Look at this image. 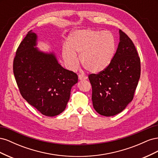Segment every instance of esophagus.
Returning <instances> with one entry per match:
<instances>
[{
  "instance_id": "esophagus-1",
  "label": "esophagus",
  "mask_w": 158,
  "mask_h": 158,
  "mask_svg": "<svg viewBox=\"0 0 158 158\" xmlns=\"http://www.w3.org/2000/svg\"><path fill=\"white\" fill-rule=\"evenodd\" d=\"M78 79H79L80 80H86V79H87V77H86V76H84V75H82V74H79V75H78Z\"/></svg>"
}]
</instances>
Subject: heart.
Here are the masks:
<instances>
[{
	"instance_id": "1",
	"label": "heart",
	"mask_w": 158,
	"mask_h": 158,
	"mask_svg": "<svg viewBox=\"0 0 158 158\" xmlns=\"http://www.w3.org/2000/svg\"><path fill=\"white\" fill-rule=\"evenodd\" d=\"M116 49L115 40L108 31L94 29L75 30L70 33L66 46L62 49V56L66 66L74 70L79 61L88 71L99 73L111 64Z\"/></svg>"
}]
</instances>
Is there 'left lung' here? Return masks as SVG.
I'll return each instance as SVG.
<instances>
[{"instance_id":"obj_1","label":"left lung","mask_w":158,"mask_h":158,"mask_svg":"<svg viewBox=\"0 0 158 158\" xmlns=\"http://www.w3.org/2000/svg\"><path fill=\"white\" fill-rule=\"evenodd\" d=\"M120 41L111 64L97 74L88 76L93 106L99 114L114 116L132 102L140 77V59L132 40L119 30Z\"/></svg>"}]
</instances>
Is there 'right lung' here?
Segmentation results:
<instances>
[{"instance_id": "add662e5", "label": "right lung", "mask_w": 158, "mask_h": 158, "mask_svg": "<svg viewBox=\"0 0 158 158\" xmlns=\"http://www.w3.org/2000/svg\"><path fill=\"white\" fill-rule=\"evenodd\" d=\"M37 39L31 30L20 43L14 59V74L23 98L41 114L54 117L64 111L78 75L61 66L53 52L35 47Z\"/></svg>"}]
</instances>
